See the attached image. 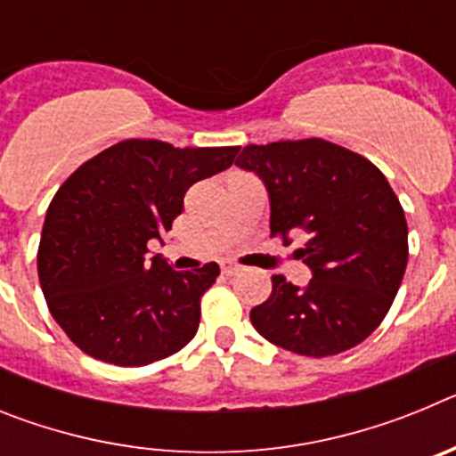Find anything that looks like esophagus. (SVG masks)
Segmentation results:
<instances>
[{
    "label": "esophagus",
    "mask_w": 456,
    "mask_h": 456,
    "mask_svg": "<svg viewBox=\"0 0 456 456\" xmlns=\"http://www.w3.org/2000/svg\"><path fill=\"white\" fill-rule=\"evenodd\" d=\"M221 272H224L225 276H235V273L240 272V265H235V263H224V265H221Z\"/></svg>",
    "instance_id": "esophagus-1"
}]
</instances>
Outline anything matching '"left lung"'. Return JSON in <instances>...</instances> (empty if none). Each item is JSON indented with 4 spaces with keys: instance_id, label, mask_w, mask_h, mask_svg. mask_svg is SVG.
I'll return each instance as SVG.
<instances>
[{
    "instance_id": "left-lung-1",
    "label": "left lung",
    "mask_w": 456,
    "mask_h": 456,
    "mask_svg": "<svg viewBox=\"0 0 456 456\" xmlns=\"http://www.w3.org/2000/svg\"><path fill=\"white\" fill-rule=\"evenodd\" d=\"M237 167L269 196V228L297 251L313 278L299 288L272 276V294L251 310L256 331L301 356H333L381 324L404 278L409 228L388 180L372 162L324 139L247 146Z\"/></svg>"
}]
</instances>
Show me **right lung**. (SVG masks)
<instances>
[{"instance_id": "obj_1", "label": "right lung", "mask_w": 456, "mask_h": 456, "mask_svg": "<svg viewBox=\"0 0 456 456\" xmlns=\"http://www.w3.org/2000/svg\"><path fill=\"white\" fill-rule=\"evenodd\" d=\"M240 148L127 139L84 162L47 208L38 278L52 317L104 363H155L196 336L219 265L175 272L148 241L171 231L184 193L225 171Z\"/></svg>"}]
</instances>
